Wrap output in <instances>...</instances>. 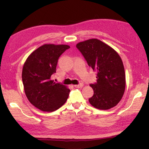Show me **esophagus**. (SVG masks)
Segmentation results:
<instances>
[{
	"mask_svg": "<svg viewBox=\"0 0 149 149\" xmlns=\"http://www.w3.org/2000/svg\"><path fill=\"white\" fill-rule=\"evenodd\" d=\"M84 86V84L82 83H80L79 84H77V85H74V86L75 88H82Z\"/></svg>",
	"mask_w": 149,
	"mask_h": 149,
	"instance_id": "1",
	"label": "esophagus"
}]
</instances>
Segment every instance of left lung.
I'll return each mask as SVG.
<instances>
[{
	"label": "left lung",
	"mask_w": 149,
	"mask_h": 149,
	"mask_svg": "<svg viewBox=\"0 0 149 149\" xmlns=\"http://www.w3.org/2000/svg\"><path fill=\"white\" fill-rule=\"evenodd\" d=\"M89 67L97 72V82L91 84L93 96L88 101L95 108H113L122 98L125 89V73L120 56L113 48L97 39L77 44Z\"/></svg>",
	"instance_id": "obj_1"
}]
</instances>
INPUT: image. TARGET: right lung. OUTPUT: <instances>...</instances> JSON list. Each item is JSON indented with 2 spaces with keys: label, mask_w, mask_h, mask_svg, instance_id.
Instances as JSON below:
<instances>
[{
  "label": "right lung",
  "mask_w": 149,
  "mask_h": 149,
  "mask_svg": "<svg viewBox=\"0 0 149 149\" xmlns=\"http://www.w3.org/2000/svg\"><path fill=\"white\" fill-rule=\"evenodd\" d=\"M70 48L67 45L44 44L31 53L24 63L22 78L27 98L41 111H54L64 104L69 88L52 79L58 57Z\"/></svg>",
  "instance_id": "obj_1"
}]
</instances>
